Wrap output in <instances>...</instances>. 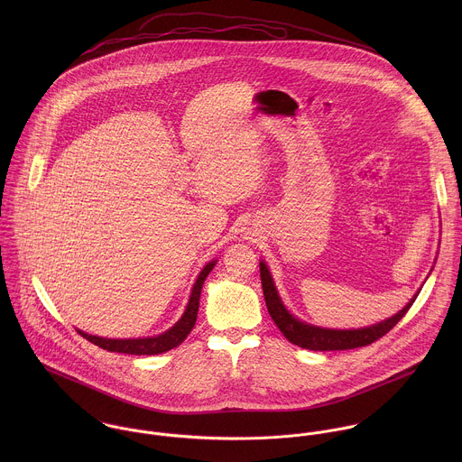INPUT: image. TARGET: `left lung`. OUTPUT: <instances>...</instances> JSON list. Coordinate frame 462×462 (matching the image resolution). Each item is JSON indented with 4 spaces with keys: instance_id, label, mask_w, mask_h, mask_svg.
Masks as SVG:
<instances>
[{
    "instance_id": "left-lung-1",
    "label": "left lung",
    "mask_w": 462,
    "mask_h": 462,
    "mask_svg": "<svg viewBox=\"0 0 462 462\" xmlns=\"http://www.w3.org/2000/svg\"><path fill=\"white\" fill-rule=\"evenodd\" d=\"M260 275H262V286H263L264 302H266L268 313L275 322V326L284 334V337L297 346H302L308 350H320V352L348 350V348H357V346H365L377 341L379 337H383L386 332L395 328L420 293L416 291V295L398 313L379 324L361 328V329H328V328L308 324L288 311V308L281 300V295L275 288L272 273L263 260L260 262Z\"/></svg>"
}]
</instances>
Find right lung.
<instances>
[{
	"label": "right lung",
	"instance_id": "right-lung-1",
	"mask_svg": "<svg viewBox=\"0 0 462 462\" xmlns=\"http://www.w3.org/2000/svg\"><path fill=\"white\" fill-rule=\"evenodd\" d=\"M217 264V260L204 264V268L199 272L198 279L192 286V293L189 299V304L185 308V313L181 315V319L171 328V329L156 334V336H147V337H126V339H114V337H101V336H94L88 332L76 329L83 337H87L90 343L108 350V352H121V354H133V356H156V354H163L178 345H181L185 341V337L190 334V330L194 329L196 320H198L199 299H200V290L202 284L208 277V273L213 270V266Z\"/></svg>",
	"mask_w": 462,
	"mask_h": 462
}]
</instances>
